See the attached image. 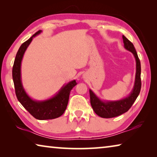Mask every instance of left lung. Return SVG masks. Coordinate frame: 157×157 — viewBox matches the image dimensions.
Returning <instances> with one entry per match:
<instances>
[{
	"label": "left lung",
	"instance_id": "1",
	"mask_svg": "<svg viewBox=\"0 0 157 157\" xmlns=\"http://www.w3.org/2000/svg\"><path fill=\"white\" fill-rule=\"evenodd\" d=\"M123 39L124 48L131 52L136 59V75H135L134 85L132 92L128 96L116 101L100 100L91 89H89L91 107L95 113L102 118H113L127 112L139 96L141 88V79H140L141 68H140V62L137 52L133 44L124 35H123Z\"/></svg>",
	"mask_w": 157,
	"mask_h": 157
}]
</instances>
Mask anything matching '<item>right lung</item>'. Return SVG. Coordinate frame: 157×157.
Here are the masks:
<instances>
[{
	"instance_id": "right-lung-1",
	"label": "right lung",
	"mask_w": 157,
	"mask_h": 157,
	"mask_svg": "<svg viewBox=\"0 0 157 157\" xmlns=\"http://www.w3.org/2000/svg\"><path fill=\"white\" fill-rule=\"evenodd\" d=\"M41 32V30L36 32L19 48L13 66L12 78L18 100L32 116L36 119L43 121L57 118L64 113L68 102L70 92L77 83L75 80L69 82L68 84L63 85L54 96L45 100H34L25 92L21 81V62L23 55L33 39L39 35Z\"/></svg>"
}]
</instances>
